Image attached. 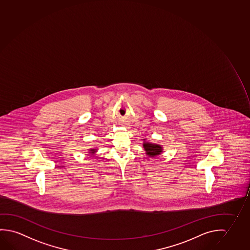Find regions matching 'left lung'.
<instances>
[{"label":"left lung","instance_id":"8db88e82","mask_svg":"<svg viewBox=\"0 0 250 250\" xmlns=\"http://www.w3.org/2000/svg\"><path fill=\"white\" fill-rule=\"evenodd\" d=\"M143 147H144V150L146 151V155L149 157H154L163 153V147L161 145L148 143L146 141H144L143 143Z\"/></svg>","mask_w":250,"mask_h":250}]
</instances>
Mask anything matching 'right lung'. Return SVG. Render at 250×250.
<instances>
[{
	"label": "right lung",
	"mask_w": 250,
	"mask_h": 250,
	"mask_svg": "<svg viewBox=\"0 0 250 250\" xmlns=\"http://www.w3.org/2000/svg\"><path fill=\"white\" fill-rule=\"evenodd\" d=\"M96 150H97V149H95H95H94V148H91V149H89V151H90L89 153H90V154H95Z\"/></svg>",
	"instance_id": "add662e5"
}]
</instances>
